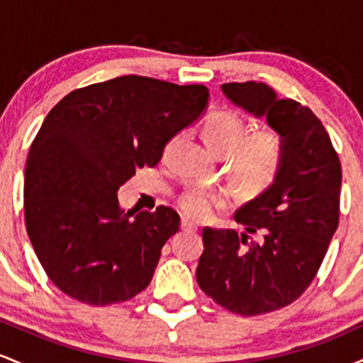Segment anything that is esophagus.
Segmentation results:
<instances>
[{
    "mask_svg": "<svg viewBox=\"0 0 363 363\" xmlns=\"http://www.w3.org/2000/svg\"><path fill=\"white\" fill-rule=\"evenodd\" d=\"M181 228H182V230L194 232V230H198V225H196V223L193 222V220L187 218V216H182V220H181Z\"/></svg>",
    "mask_w": 363,
    "mask_h": 363,
    "instance_id": "esophagus-1",
    "label": "esophagus"
}]
</instances>
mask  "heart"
<instances>
[{
  "instance_id": "heart-1",
  "label": "heart",
  "mask_w": 363,
  "mask_h": 363,
  "mask_svg": "<svg viewBox=\"0 0 363 363\" xmlns=\"http://www.w3.org/2000/svg\"><path fill=\"white\" fill-rule=\"evenodd\" d=\"M247 131V123L232 111L215 112L203 124V136L208 147L220 155L235 152L239 176L247 182H262L273 176L280 164L281 138L273 129H262L246 139ZM179 205L186 215L205 218L230 205V194L227 191L194 187L181 196Z\"/></svg>"
}]
</instances>
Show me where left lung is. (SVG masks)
<instances>
[{
	"label": "left lung",
	"mask_w": 363,
	"mask_h": 363,
	"mask_svg": "<svg viewBox=\"0 0 363 363\" xmlns=\"http://www.w3.org/2000/svg\"><path fill=\"white\" fill-rule=\"evenodd\" d=\"M222 91L254 118H266L281 138V158L272 184L234 216L245 232L203 230L196 280L234 314H266L297 301L314 280L338 228L341 164L309 107L261 82L225 83Z\"/></svg>",
	"instance_id": "1"
}]
</instances>
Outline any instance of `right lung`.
<instances>
[{
	"label": "right lung",
	"mask_w": 363,
	"mask_h": 363,
	"mask_svg": "<svg viewBox=\"0 0 363 363\" xmlns=\"http://www.w3.org/2000/svg\"><path fill=\"white\" fill-rule=\"evenodd\" d=\"M205 85L118 77L73 90L45 116L25 165V225L44 272L89 306L133 298L152 281L177 211H124L118 191L136 167L208 106Z\"/></svg>",
	"instance_id": "add662e5"
}]
</instances>
